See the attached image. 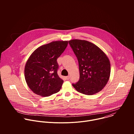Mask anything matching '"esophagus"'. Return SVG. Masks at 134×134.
I'll use <instances>...</instances> for the list:
<instances>
[{"label": "esophagus", "mask_w": 134, "mask_h": 134, "mask_svg": "<svg viewBox=\"0 0 134 134\" xmlns=\"http://www.w3.org/2000/svg\"><path fill=\"white\" fill-rule=\"evenodd\" d=\"M66 79H67V80H69V79H70V76H66Z\"/></svg>", "instance_id": "1"}]
</instances>
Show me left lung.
Here are the masks:
<instances>
[{
    "label": "left lung",
    "instance_id": "1",
    "mask_svg": "<svg viewBox=\"0 0 134 134\" xmlns=\"http://www.w3.org/2000/svg\"><path fill=\"white\" fill-rule=\"evenodd\" d=\"M69 43L77 57L80 80L72 84L80 93L93 95L107 84L111 71L110 63L105 53L98 46L86 40L74 39Z\"/></svg>",
    "mask_w": 134,
    "mask_h": 134
}]
</instances>
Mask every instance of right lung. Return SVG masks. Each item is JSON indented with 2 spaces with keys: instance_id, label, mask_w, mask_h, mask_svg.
<instances>
[{
  "instance_id": "1",
  "label": "right lung",
  "mask_w": 134,
  "mask_h": 134,
  "mask_svg": "<svg viewBox=\"0 0 134 134\" xmlns=\"http://www.w3.org/2000/svg\"><path fill=\"white\" fill-rule=\"evenodd\" d=\"M67 41H55L41 46L30 56L24 69L26 82L35 94L46 97L58 92L64 81L57 74V59L68 45Z\"/></svg>"
}]
</instances>
